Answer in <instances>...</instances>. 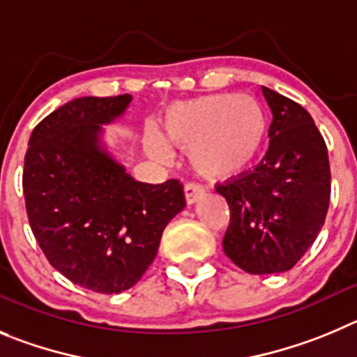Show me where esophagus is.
<instances>
[{"label":"esophagus","mask_w":357,"mask_h":357,"mask_svg":"<svg viewBox=\"0 0 357 357\" xmlns=\"http://www.w3.org/2000/svg\"><path fill=\"white\" fill-rule=\"evenodd\" d=\"M204 195V186H201L199 183H186L185 185V199L188 204H194L199 199Z\"/></svg>","instance_id":"obj_1"}]
</instances>
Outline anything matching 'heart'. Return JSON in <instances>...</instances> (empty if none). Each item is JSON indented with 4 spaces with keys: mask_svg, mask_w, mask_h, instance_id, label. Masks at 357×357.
Instances as JSON below:
<instances>
[{
    "mask_svg": "<svg viewBox=\"0 0 357 357\" xmlns=\"http://www.w3.org/2000/svg\"><path fill=\"white\" fill-rule=\"evenodd\" d=\"M163 137L188 151L192 167L211 179L241 174L268 137V116L250 95H213L178 103L162 123ZM146 151L165 162L169 148L158 133L146 135Z\"/></svg>",
    "mask_w": 357,
    "mask_h": 357,
    "instance_id": "b5f03b06",
    "label": "heart"
}]
</instances>
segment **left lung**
<instances>
[{
  "instance_id": "1",
  "label": "left lung",
  "mask_w": 357,
  "mask_h": 357,
  "mask_svg": "<svg viewBox=\"0 0 357 357\" xmlns=\"http://www.w3.org/2000/svg\"><path fill=\"white\" fill-rule=\"evenodd\" d=\"M269 148L254 171L216 186L231 209L224 252L252 275L289 271L324 225L331 197L328 148L299 103L262 86Z\"/></svg>"
}]
</instances>
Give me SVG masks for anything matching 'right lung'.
I'll use <instances>...</instances> for the list:
<instances>
[{"mask_svg":"<svg viewBox=\"0 0 357 357\" xmlns=\"http://www.w3.org/2000/svg\"><path fill=\"white\" fill-rule=\"evenodd\" d=\"M130 95L81 96L43 118L24 156L29 225L63 276L100 294L137 284L158 252L165 225L185 208L183 185L135 181L100 142Z\"/></svg>","mask_w":357,"mask_h":357,"instance_id":"right-lung-1","label":"right lung"}]
</instances>
